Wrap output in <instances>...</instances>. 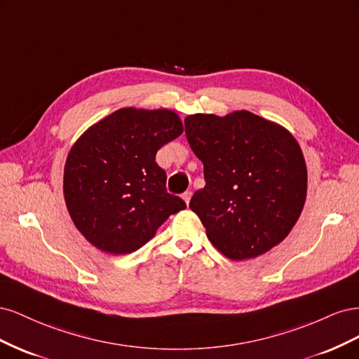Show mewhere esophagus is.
<instances>
[{"instance_id": "1", "label": "esophagus", "mask_w": 359, "mask_h": 359, "mask_svg": "<svg viewBox=\"0 0 359 359\" xmlns=\"http://www.w3.org/2000/svg\"><path fill=\"white\" fill-rule=\"evenodd\" d=\"M181 198L184 199V202L189 203V202H190V199H191V191H184Z\"/></svg>"}]
</instances>
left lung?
I'll list each match as a JSON object with an SVG mask.
<instances>
[{
  "label": "left lung",
  "mask_w": 359,
  "mask_h": 359,
  "mask_svg": "<svg viewBox=\"0 0 359 359\" xmlns=\"http://www.w3.org/2000/svg\"><path fill=\"white\" fill-rule=\"evenodd\" d=\"M184 126L206 182L190 208L212 245L244 260L283 241L307 196L306 161L293 136L247 111L190 115Z\"/></svg>",
  "instance_id": "8db88e82"
}]
</instances>
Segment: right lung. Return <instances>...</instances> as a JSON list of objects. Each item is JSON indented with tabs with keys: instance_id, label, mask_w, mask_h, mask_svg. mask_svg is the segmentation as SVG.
<instances>
[{
	"instance_id": "1",
	"label": "right lung",
	"mask_w": 359,
	"mask_h": 359,
	"mask_svg": "<svg viewBox=\"0 0 359 359\" xmlns=\"http://www.w3.org/2000/svg\"><path fill=\"white\" fill-rule=\"evenodd\" d=\"M182 133L172 111L119 109L78 139L64 168V198L76 227L97 248L128 255L187 208L168 193L157 151Z\"/></svg>"
}]
</instances>
